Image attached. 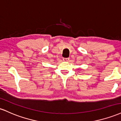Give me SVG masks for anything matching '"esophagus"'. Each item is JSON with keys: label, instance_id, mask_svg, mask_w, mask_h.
<instances>
[{"label": "esophagus", "instance_id": "esophagus-1", "mask_svg": "<svg viewBox=\"0 0 121 121\" xmlns=\"http://www.w3.org/2000/svg\"><path fill=\"white\" fill-rule=\"evenodd\" d=\"M63 60L65 61V62H68L69 60V58H63Z\"/></svg>", "mask_w": 121, "mask_h": 121}]
</instances>
